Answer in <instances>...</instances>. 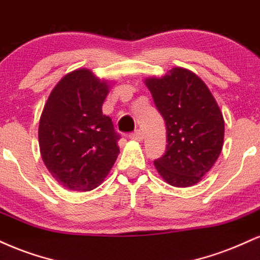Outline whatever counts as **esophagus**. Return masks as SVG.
Instances as JSON below:
<instances>
[{
  "instance_id": "1",
  "label": "esophagus",
  "mask_w": 260,
  "mask_h": 260,
  "mask_svg": "<svg viewBox=\"0 0 260 260\" xmlns=\"http://www.w3.org/2000/svg\"><path fill=\"white\" fill-rule=\"evenodd\" d=\"M129 137L131 140H134V141H142L143 140V134L141 130H136L135 133L130 134Z\"/></svg>"
}]
</instances>
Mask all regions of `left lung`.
Listing matches in <instances>:
<instances>
[{
    "instance_id": "8db88e82",
    "label": "left lung",
    "mask_w": 260,
    "mask_h": 260,
    "mask_svg": "<svg viewBox=\"0 0 260 260\" xmlns=\"http://www.w3.org/2000/svg\"><path fill=\"white\" fill-rule=\"evenodd\" d=\"M167 125V151L154 160L159 175L175 187L198 184L212 169L224 143V118L202 79L185 68L146 78Z\"/></svg>"
}]
</instances>
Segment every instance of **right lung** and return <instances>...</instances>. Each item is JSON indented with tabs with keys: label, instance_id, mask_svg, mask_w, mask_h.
<instances>
[{
	"label": "right lung",
	"instance_id": "right-lung-1",
	"mask_svg": "<svg viewBox=\"0 0 260 260\" xmlns=\"http://www.w3.org/2000/svg\"><path fill=\"white\" fill-rule=\"evenodd\" d=\"M109 86L91 70H73L54 86L44 107L40 152L48 172L67 190L99 187L117 160L119 135L102 113Z\"/></svg>",
	"mask_w": 260,
	"mask_h": 260
}]
</instances>
